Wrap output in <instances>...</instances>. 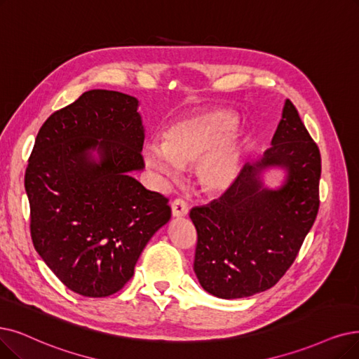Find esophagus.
<instances>
[{"label": "esophagus", "mask_w": 359, "mask_h": 359, "mask_svg": "<svg viewBox=\"0 0 359 359\" xmlns=\"http://www.w3.org/2000/svg\"><path fill=\"white\" fill-rule=\"evenodd\" d=\"M170 209H172V217H174V218H184V217H187V215H189L187 203H185L184 200H181V198L174 200V202H172V205H170Z\"/></svg>", "instance_id": "obj_1"}]
</instances>
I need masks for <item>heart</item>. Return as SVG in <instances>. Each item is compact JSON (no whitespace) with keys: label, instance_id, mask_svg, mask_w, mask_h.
Returning <instances> with one entry per match:
<instances>
[{"label":"heart","instance_id":"heart-1","mask_svg":"<svg viewBox=\"0 0 359 359\" xmlns=\"http://www.w3.org/2000/svg\"><path fill=\"white\" fill-rule=\"evenodd\" d=\"M236 125L226 111H202L172 123L163 142L151 141L142 149V159L157 174L175 180L180 169L196 165V178L203 191L218 194L236 182L240 172L241 142L231 135Z\"/></svg>","mask_w":359,"mask_h":359}]
</instances>
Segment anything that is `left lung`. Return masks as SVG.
<instances>
[{
	"label": "left lung",
	"mask_w": 359,
	"mask_h": 359,
	"mask_svg": "<svg viewBox=\"0 0 359 359\" xmlns=\"http://www.w3.org/2000/svg\"><path fill=\"white\" fill-rule=\"evenodd\" d=\"M271 168L285 174L276 189L263 181ZM320 177L318 146L285 100L271 147L246 163L218 200L190 212L200 285L221 299L249 297L276 285L317 218Z\"/></svg>",
	"instance_id": "obj_1"
}]
</instances>
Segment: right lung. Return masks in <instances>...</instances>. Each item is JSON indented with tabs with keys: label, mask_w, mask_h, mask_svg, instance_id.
Here are the masks:
<instances>
[{
	"label": "right lung",
	"mask_w": 359,
	"mask_h": 359,
	"mask_svg": "<svg viewBox=\"0 0 359 359\" xmlns=\"http://www.w3.org/2000/svg\"><path fill=\"white\" fill-rule=\"evenodd\" d=\"M135 97L91 90L41 126L25 174L31 236L67 289L119 292L141 252L170 219L168 198L131 174L144 169Z\"/></svg>",
	"instance_id": "obj_1"
}]
</instances>
